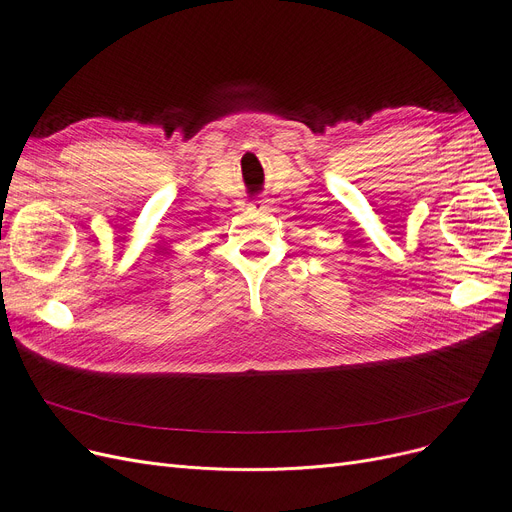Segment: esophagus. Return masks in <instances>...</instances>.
Here are the masks:
<instances>
[{
	"label": "esophagus",
	"instance_id": "obj_1",
	"mask_svg": "<svg viewBox=\"0 0 512 512\" xmlns=\"http://www.w3.org/2000/svg\"><path fill=\"white\" fill-rule=\"evenodd\" d=\"M264 210H266L264 200H254V202L250 204V212H254V214H260V212H264Z\"/></svg>",
	"mask_w": 512,
	"mask_h": 512
}]
</instances>
